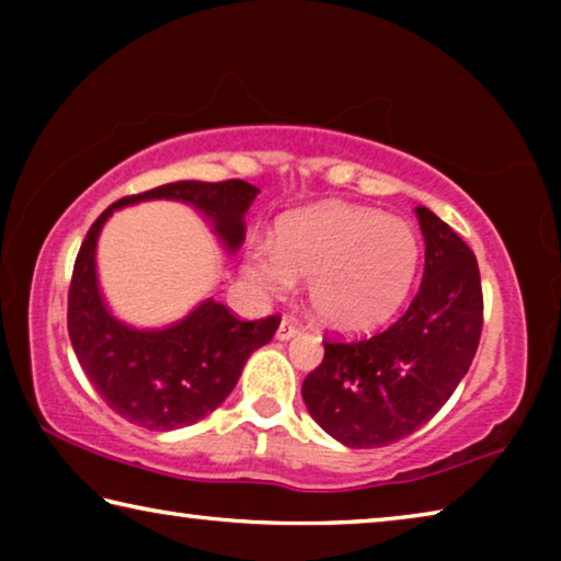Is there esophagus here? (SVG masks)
Returning a JSON list of instances; mask_svg holds the SVG:
<instances>
[{
  "label": "esophagus",
  "instance_id": "34e87169",
  "mask_svg": "<svg viewBox=\"0 0 561 561\" xmlns=\"http://www.w3.org/2000/svg\"><path fill=\"white\" fill-rule=\"evenodd\" d=\"M301 331V327H299V321L297 319H291V317H284L282 319V324H279V329H277V339H282V341H289V339H294Z\"/></svg>",
  "mask_w": 561,
  "mask_h": 561
}]
</instances>
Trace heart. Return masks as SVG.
Wrapping results in <instances>:
<instances>
[{"instance_id": "1", "label": "heart", "mask_w": 561, "mask_h": 561, "mask_svg": "<svg viewBox=\"0 0 561 561\" xmlns=\"http://www.w3.org/2000/svg\"><path fill=\"white\" fill-rule=\"evenodd\" d=\"M421 244L413 227L371 207L317 205L287 217L277 242L247 244L244 274L262 291L287 297L311 282V309L339 334L383 327L405 301Z\"/></svg>"}]
</instances>
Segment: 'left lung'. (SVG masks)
<instances>
[{
    "label": "left lung",
    "instance_id": "8db88e82",
    "mask_svg": "<svg viewBox=\"0 0 561 561\" xmlns=\"http://www.w3.org/2000/svg\"><path fill=\"white\" fill-rule=\"evenodd\" d=\"M421 289L381 334L324 341V360L301 383L309 415L346 448H383L440 411L468 374L482 331V284L468 244L428 207Z\"/></svg>",
    "mask_w": 561,
    "mask_h": 561
}]
</instances>
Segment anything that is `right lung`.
I'll return each instance as SVG.
<instances>
[{
	"mask_svg": "<svg viewBox=\"0 0 561 561\" xmlns=\"http://www.w3.org/2000/svg\"><path fill=\"white\" fill-rule=\"evenodd\" d=\"M257 193L244 180H178L106 207L81 244L69 289L71 346L103 401L140 428L175 431L213 413L232 393L252 351L274 336L279 317L240 321L225 304L205 299L165 329L123 324L111 314L99 289L101 227L126 205L178 201L205 215L227 250L237 252L244 242V213Z\"/></svg>",
	"mask_w": 561,
	"mask_h": 561,
	"instance_id": "add662e5",
	"label": "right lung"
}]
</instances>
